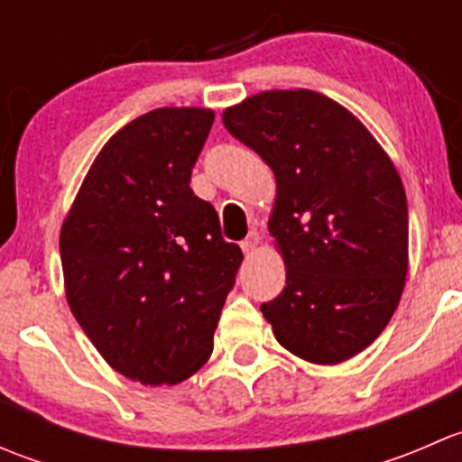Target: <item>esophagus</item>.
Here are the masks:
<instances>
[{"label": "esophagus", "instance_id": "1", "mask_svg": "<svg viewBox=\"0 0 462 462\" xmlns=\"http://www.w3.org/2000/svg\"><path fill=\"white\" fill-rule=\"evenodd\" d=\"M257 245H259V232H254V230L250 232L244 241H241V250H244L245 254H253L254 250H257Z\"/></svg>", "mask_w": 462, "mask_h": 462}]
</instances>
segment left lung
<instances>
[{
  "mask_svg": "<svg viewBox=\"0 0 462 462\" xmlns=\"http://www.w3.org/2000/svg\"><path fill=\"white\" fill-rule=\"evenodd\" d=\"M223 125L277 180L268 230L286 286L261 306L274 337L315 365L357 356L389 324L407 277L398 170L351 111L309 88L245 97Z\"/></svg>",
  "mask_w": 462,
  "mask_h": 462,
  "instance_id": "obj_1",
  "label": "left lung"
}]
</instances>
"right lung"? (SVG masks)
Here are the masks:
<instances>
[{"label":"right lung","instance_id":"1","mask_svg":"<svg viewBox=\"0 0 462 462\" xmlns=\"http://www.w3.org/2000/svg\"><path fill=\"white\" fill-rule=\"evenodd\" d=\"M212 109L162 106L106 141L60 232L73 318L111 369L179 384L212 353L244 253L189 188Z\"/></svg>","mask_w":462,"mask_h":462}]
</instances>
